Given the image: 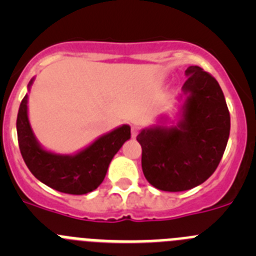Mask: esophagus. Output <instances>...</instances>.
I'll return each mask as SVG.
<instances>
[{
    "instance_id": "1",
    "label": "esophagus",
    "mask_w": 256,
    "mask_h": 256,
    "mask_svg": "<svg viewBox=\"0 0 256 256\" xmlns=\"http://www.w3.org/2000/svg\"><path fill=\"white\" fill-rule=\"evenodd\" d=\"M130 132H132L133 138H134V137H137V134H138V132H140V126H132V130H130Z\"/></svg>"
}]
</instances>
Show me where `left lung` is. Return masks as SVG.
Masks as SVG:
<instances>
[{"instance_id": "left-lung-1", "label": "left lung", "mask_w": 256, "mask_h": 256, "mask_svg": "<svg viewBox=\"0 0 256 256\" xmlns=\"http://www.w3.org/2000/svg\"><path fill=\"white\" fill-rule=\"evenodd\" d=\"M184 74L176 120L162 114L137 136L144 177L162 191H187L204 183L216 172L230 137V112L216 78L198 65Z\"/></svg>"}]
</instances>
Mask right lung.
<instances>
[{
    "label": "right lung",
    "instance_id": "1",
    "mask_svg": "<svg viewBox=\"0 0 256 256\" xmlns=\"http://www.w3.org/2000/svg\"><path fill=\"white\" fill-rule=\"evenodd\" d=\"M33 82L34 78L29 82L28 92ZM28 98L26 94L20 104L16 130L20 152L32 174L46 186L70 195H84L96 190L115 154L130 138V126H119L74 154L52 152L40 144L32 130Z\"/></svg>",
    "mask_w": 256,
    "mask_h": 256
}]
</instances>
